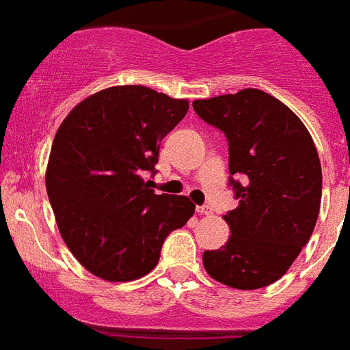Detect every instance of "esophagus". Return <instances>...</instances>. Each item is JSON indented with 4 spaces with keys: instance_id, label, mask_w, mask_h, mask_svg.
Masks as SVG:
<instances>
[{
    "instance_id": "34e87169",
    "label": "esophagus",
    "mask_w": 350,
    "mask_h": 350,
    "mask_svg": "<svg viewBox=\"0 0 350 350\" xmlns=\"http://www.w3.org/2000/svg\"><path fill=\"white\" fill-rule=\"evenodd\" d=\"M198 213H201V215H210L211 208L208 206V204H204V206H198Z\"/></svg>"
}]
</instances>
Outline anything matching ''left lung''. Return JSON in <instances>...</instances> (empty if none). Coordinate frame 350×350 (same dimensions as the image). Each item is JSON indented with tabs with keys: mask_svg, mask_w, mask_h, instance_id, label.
Instances as JSON below:
<instances>
[{
	"mask_svg": "<svg viewBox=\"0 0 350 350\" xmlns=\"http://www.w3.org/2000/svg\"><path fill=\"white\" fill-rule=\"evenodd\" d=\"M192 107L226 135L239 199L224 215L231 237L204 251V269L231 288H263L290 269L317 224L322 169L315 144L302 120L263 90L198 99Z\"/></svg>",
	"mask_w": 350,
	"mask_h": 350,
	"instance_id": "left-lung-1",
	"label": "left lung"
}]
</instances>
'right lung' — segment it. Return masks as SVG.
<instances>
[{
    "mask_svg": "<svg viewBox=\"0 0 350 350\" xmlns=\"http://www.w3.org/2000/svg\"><path fill=\"white\" fill-rule=\"evenodd\" d=\"M187 111V99L119 85L78 103L58 128L46 190L62 239L90 274L111 283L149 274L163 240L193 215L189 198L158 196L142 178Z\"/></svg>",
    "mask_w": 350,
    "mask_h": 350,
    "instance_id": "obj_1",
    "label": "right lung"
}]
</instances>
